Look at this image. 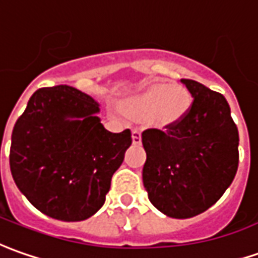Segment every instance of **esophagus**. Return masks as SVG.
I'll return each mask as SVG.
<instances>
[{
	"instance_id": "1",
	"label": "esophagus",
	"mask_w": 258,
	"mask_h": 258,
	"mask_svg": "<svg viewBox=\"0 0 258 258\" xmlns=\"http://www.w3.org/2000/svg\"><path fill=\"white\" fill-rule=\"evenodd\" d=\"M133 143L136 144H141V130L140 128H134L133 130Z\"/></svg>"
}]
</instances>
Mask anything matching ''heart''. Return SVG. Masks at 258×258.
<instances>
[{
  "mask_svg": "<svg viewBox=\"0 0 258 258\" xmlns=\"http://www.w3.org/2000/svg\"><path fill=\"white\" fill-rule=\"evenodd\" d=\"M192 106V96L182 85L152 83L144 87L122 103L127 114L150 120L157 125L165 127L182 120Z\"/></svg>",
  "mask_w": 258,
  "mask_h": 258,
  "instance_id": "heart-1",
  "label": "heart"
}]
</instances>
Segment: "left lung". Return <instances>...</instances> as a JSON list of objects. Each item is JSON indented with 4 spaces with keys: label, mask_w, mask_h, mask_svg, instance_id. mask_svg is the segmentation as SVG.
Returning <instances> with one entry per match:
<instances>
[{
    "label": "left lung",
    "mask_w": 258,
    "mask_h": 258,
    "mask_svg": "<svg viewBox=\"0 0 258 258\" xmlns=\"http://www.w3.org/2000/svg\"><path fill=\"white\" fill-rule=\"evenodd\" d=\"M194 101L186 115L165 130L143 133L148 199L164 215L188 219L222 198L239 166V131L225 96L182 79Z\"/></svg>",
    "instance_id": "left-lung-1"
}]
</instances>
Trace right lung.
I'll list each match as a JSON object with an SVG mask.
<instances>
[{"label": "right lung", "mask_w": 258, "mask_h": 258, "mask_svg": "<svg viewBox=\"0 0 258 258\" xmlns=\"http://www.w3.org/2000/svg\"><path fill=\"white\" fill-rule=\"evenodd\" d=\"M100 104L72 86L33 93L11 137L10 168L25 198L43 215L80 222L104 205L111 176L133 140L110 133Z\"/></svg>", "instance_id": "1"}]
</instances>
